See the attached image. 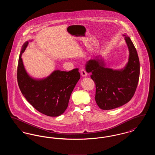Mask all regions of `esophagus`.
<instances>
[{
	"label": "esophagus",
	"mask_w": 155,
	"mask_h": 155,
	"mask_svg": "<svg viewBox=\"0 0 155 155\" xmlns=\"http://www.w3.org/2000/svg\"><path fill=\"white\" fill-rule=\"evenodd\" d=\"M81 75H82V77H85L87 76V71H86L85 70H84V69H82V70H81Z\"/></svg>",
	"instance_id": "esophagus-1"
}]
</instances>
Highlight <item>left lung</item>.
<instances>
[{
	"mask_svg": "<svg viewBox=\"0 0 155 155\" xmlns=\"http://www.w3.org/2000/svg\"><path fill=\"white\" fill-rule=\"evenodd\" d=\"M129 57L123 68L114 70L106 66L104 59L95 58L87 62L86 71L91 73L96 85L95 101L100 109L111 110L128 103L138 85L140 66L137 50L130 38L123 34Z\"/></svg>",
	"mask_w": 155,
	"mask_h": 155,
	"instance_id": "left-lung-1",
	"label": "left lung"
}]
</instances>
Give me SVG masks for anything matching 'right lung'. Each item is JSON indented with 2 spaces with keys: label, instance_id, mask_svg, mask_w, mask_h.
<instances>
[{
  "label": "right lung",
  "instance_id": "1",
  "mask_svg": "<svg viewBox=\"0 0 155 155\" xmlns=\"http://www.w3.org/2000/svg\"><path fill=\"white\" fill-rule=\"evenodd\" d=\"M29 41L22 45L17 67V81L22 95L38 111L57 117L66 110L71 94L80 78L78 68L54 70L49 76L35 78L27 72L21 58Z\"/></svg>",
  "mask_w": 155,
  "mask_h": 155
}]
</instances>
